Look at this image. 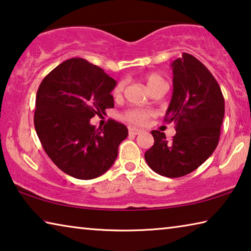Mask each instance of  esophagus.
<instances>
[{
    "label": "esophagus",
    "instance_id": "1",
    "mask_svg": "<svg viewBox=\"0 0 251 251\" xmlns=\"http://www.w3.org/2000/svg\"><path fill=\"white\" fill-rule=\"evenodd\" d=\"M128 133L129 135H138L141 133V129H137V128H134V127H131V128L128 129Z\"/></svg>",
    "mask_w": 251,
    "mask_h": 251
}]
</instances>
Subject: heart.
Wrapping results in <instances>:
<instances>
[{"label":"heart","mask_w":251,"mask_h":251,"mask_svg":"<svg viewBox=\"0 0 251 251\" xmlns=\"http://www.w3.org/2000/svg\"><path fill=\"white\" fill-rule=\"evenodd\" d=\"M143 80L146 84L147 90L151 93L152 91L158 90V88H167V83L159 74L157 73H148L143 76ZM124 82H118L115 87L113 88L112 95L115 100H121L124 91ZM150 116V112L144 109H129L125 112L123 118L133 124H144Z\"/></svg>","instance_id":"1"}]
</instances>
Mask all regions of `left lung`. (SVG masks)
<instances>
[{"mask_svg": "<svg viewBox=\"0 0 251 251\" xmlns=\"http://www.w3.org/2000/svg\"><path fill=\"white\" fill-rule=\"evenodd\" d=\"M173 96L165 116L175 123L176 135L151 130L154 145L145 159L155 173L169 178L194 172L218 145L225 115V100L217 80L201 61L188 53L175 59Z\"/></svg>", "mask_w": 251, "mask_h": 251, "instance_id": "1", "label": "left lung"}]
</instances>
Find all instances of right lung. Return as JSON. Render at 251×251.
I'll use <instances>...</instances> for the list:
<instances>
[{"instance_id": "1", "label": "right lung", "mask_w": 251, "mask_h": 251, "mask_svg": "<svg viewBox=\"0 0 251 251\" xmlns=\"http://www.w3.org/2000/svg\"><path fill=\"white\" fill-rule=\"evenodd\" d=\"M116 80L83 58H71L55 67L37 90L34 113L36 134L53 163L77 179L103 175L115 161L127 127L109 120L103 128L91 118L114 107L110 95Z\"/></svg>"}]
</instances>
